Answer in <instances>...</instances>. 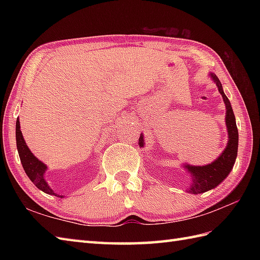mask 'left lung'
Masks as SVG:
<instances>
[{
    "instance_id": "left-lung-1",
    "label": "left lung",
    "mask_w": 260,
    "mask_h": 260,
    "mask_svg": "<svg viewBox=\"0 0 260 260\" xmlns=\"http://www.w3.org/2000/svg\"><path fill=\"white\" fill-rule=\"evenodd\" d=\"M210 77L217 85L218 90L221 93L225 105V125H227L229 140L221 155L214 159L212 163L202 165V167H196V165L193 167V165L189 164L183 165V168L191 174L192 183L190 184V187H187L186 191L192 193V194L207 192L221 183L233 170L236 162L237 152H238V128L236 125V117L233 107H231L228 97L224 95L222 85L218 77L214 74H210ZM139 145L140 147L144 146V136L142 134L139 139Z\"/></svg>"
}]
</instances>
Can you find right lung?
Returning a JSON list of instances; mask_svg holds the SVG:
<instances>
[{
  "label": "right lung",
  "mask_w": 260,
  "mask_h": 260,
  "mask_svg": "<svg viewBox=\"0 0 260 260\" xmlns=\"http://www.w3.org/2000/svg\"><path fill=\"white\" fill-rule=\"evenodd\" d=\"M15 137H16V147H18L22 167H23L26 175L29 176V179L32 181V183L35 184L39 190H41L45 193H48V194L62 198V196L57 194V193L54 192L50 186H49L48 182L45 179V173L48 169L47 165L45 163H42L41 161H39V159L31 153L30 148L27 147L26 143L23 139V135H22V132L20 129L19 117L16 119Z\"/></svg>",
  "instance_id": "right-lung-1"
}]
</instances>
